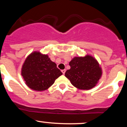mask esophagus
I'll return each mask as SVG.
<instances>
[{"mask_svg":"<svg viewBox=\"0 0 127 127\" xmlns=\"http://www.w3.org/2000/svg\"><path fill=\"white\" fill-rule=\"evenodd\" d=\"M65 71H66V70L65 69H64V70H62V72L63 73V74H64V73H65Z\"/></svg>","mask_w":127,"mask_h":127,"instance_id":"esophagus-1","label":"esophagus"}]
</instances>
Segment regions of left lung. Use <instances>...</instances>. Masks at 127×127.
I'll return each mask as SVG.
<instances>
[{"label":"left lung","instance_id":"1","mask_svg":"<svg viewBox=\"0 0 127 127\" xmlns=\"http://www.w3.org/2000/svg\"><path fill=\"white\" fill-rule=\"evenodd\" d=\"M70 68L65 76L71 84L80 90H90L96 85L101 78V68L98 63L90 55L75 57L69 63Z\"/></svg>","mask_w":127,"mask_h":127}]
</instances>
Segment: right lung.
<instances>
[{
    "label": "right lung",
    "instance_id": "obj_1",
    "mask_svg": "<svg viewBox=\"0 0 127 127\" xmlns=\"http://www.w3.org/2000/svg\"><path fill=\"white\" fill-rule=\"evenodd\" d=\"M62 74L48 55L39 52H34L29 55L21 70V75L26 85L38 91L47 90Z\"/></svg>",
    "mask_w": 127,
    "mask_h": 127
}]
</instances>
